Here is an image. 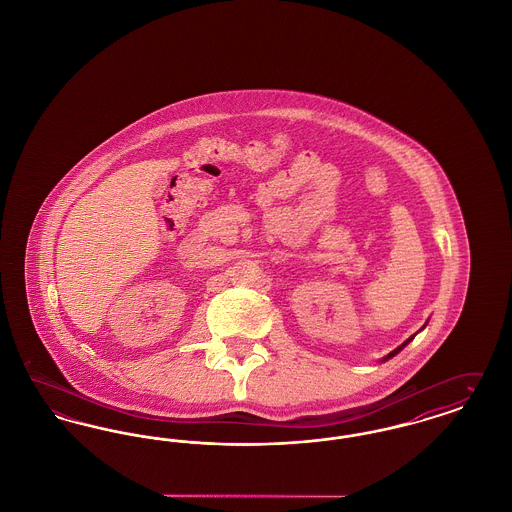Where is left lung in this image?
Masks as SVG:
<instances>
[{
  "label": "left lung",
  "instance_id": "obj_1",
  "mask_svg": "<svg viewBox=\"0 0 512 512\" xmlns=\"http://www.w3.org/2000/svg\"><path fill=\"white\" fill-rule=\"evenodd\" d=\"M414 336H411V338H409V340L405 341V343H401V345H399V347H397V349H393V351H391L390 355H386V357H384V359H382V361H388V359H391V357H395V355H397V353H399V351H401V349H403V347H405V345H407V343H409V341L413 340Z\"/></svg>",
  "mask_w": 512,
  "mask_h": 512
}]
</instances>
